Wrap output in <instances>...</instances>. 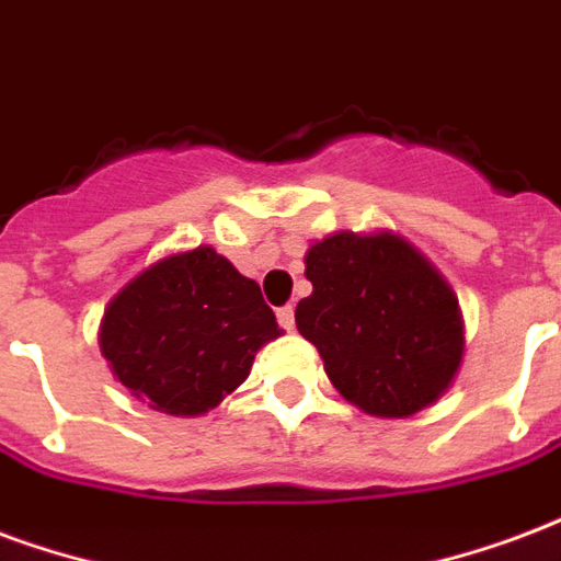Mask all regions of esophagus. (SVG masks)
Segmentation results:
<instances>
[{
	"label": "esophagus",
	"instance_id": "obj_1",
	"mask_svg": "<svg viewBox=\"0 0 561 561\" xmlns=\"http://www.w3.org/2000/svg\"><path fill=\"white\" fill-rule=\"evenodd\" d=\"M276 318H279V323L285 330H294V306H282L279 312H276Z\"/></svg>",
	"mask_w": 561,
	"mask_h": 561
}]
</instances>
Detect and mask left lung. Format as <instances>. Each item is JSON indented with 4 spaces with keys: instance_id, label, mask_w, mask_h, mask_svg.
<instances>
[{
    "instance_id": "obj_1",
    "label": "left lung",
    "mask_w": 561,
    "mask_h": 561,
    "mask_svg": "<svg viewBox=\"0 0 561 561\" xmlns=\"http://www.w3.org/2000/svg\"><path fill=\"white\" fill-rule=\"evenodd\" d=\"M312 294L297 330L330 383L368 416L408 419L449 392L463 363L458 294L396 231H333L306 252Z\"/></svg>"
}]
</instances>
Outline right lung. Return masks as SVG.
Instances as JSON below:
<instances>
[{
    "label": "right lung",
    "instance_id": "add662e5",
    "mask_svg": "<svg viewBox=\"0 0 561 561\" xmlns=\"http://www.w3.org/2000/svg\"><path fill=\"white\" fill-rule=\"evenodd\" d=\"M279 335L259 282L196 247L139 270L106 302L98 342L130 396L169 416H205Z\"/></svg>",
    "mask_w": 561,
    "mask_h": 561
}]
</instances>
